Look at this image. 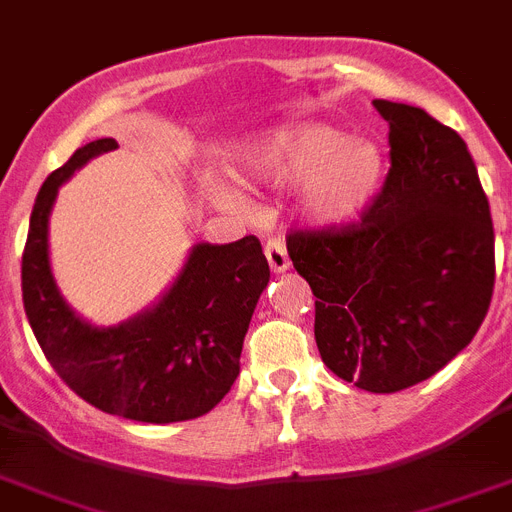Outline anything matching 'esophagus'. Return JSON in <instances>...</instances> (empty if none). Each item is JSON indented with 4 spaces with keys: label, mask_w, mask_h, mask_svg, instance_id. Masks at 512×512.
<instances>
[{
    "label": "esophagus",
    "mask_w": 512,
    "mask_h": 512,
    "mask_svg": "<svg viewBox=\"0 0 512 512\" xmlns=\"http://www.w3.org/2000/svg\"><path fill=\"white\" fill-rule=\"evenodd\" d=\"M264 253H266V261H269V269H272L274 274H285L287 269H290V256H287V246L282 243V240L277 238L266 240Z\"/></svg>",
    "instance_id": "34e87169"
}]
</instances>
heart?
Returning <instances> with one entry per match:
<instances>
[{"label": "heart", "mask_w": 512, "mask_h": 512, "mask_svg": "<svg viewBox=\"0 0 512 512\" xmlns=\"http://www.w3.org/2000/svg\"><path fill=\"white\" fill-rule=\"evenodd\" d=\"M386 157L378 142L349 137L321 121H295L264 131L248 144L243 176L261 189H290L298 183V209L310 225L344 230L373 207L381 191ZM214 202L233 212L246 199L230 183H214Z\"/></svg>", "instance_id": "1"}]
</instances>
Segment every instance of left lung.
<instances>
[{"label": "left lung", "mask_w": 512, "mask_h": 512, "mask_svg": "<svg viewBox=\"0 0 512 512\" xmlns=\"http://www.w3.org/2000/svg\"><path fill=\"white\" fill-rule=\"evenodd\" d=\"M391 170L360 225L295 233L287 253L316 295V344L370 393L427 381L474 339L495 287V230L469 147L406 103L375 100Z\"/></svg>", "instance_id": "1"}]
</instances>
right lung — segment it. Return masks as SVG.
<instances>
[{
	"label": "right lung",
	"instance_id": "add662e5",
	"mask_svg": "<svg viewBox=\"0 0 512 512\" xmlns=\"http://www.w3.org/2000/svg\"><path fill=\"white\" fill-rule=\"evenodd\" d=\"M116 147L111 137L95 139L43 181L23 253L25 316L61 381L100 412L150 425L202 417L238 378L248 323L269 285V264L253 235L196 243L150 308L116 326L82 318L51 272L48 220L61 183Z\"/></svg>",
	"mask_w": 512,
	"mask_h": 512
}]
</instances>
